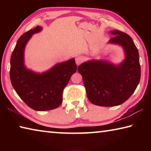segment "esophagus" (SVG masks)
<instances>
[{
  "label": "esophagus",
  "instance_id": "1",
  "mask_svg": "<svg viewBox=\"0 0 151 151\" xmlns=\"http://www.w3.org/2000/svg\"><path fill=\"white\" fill-rule=\"evenodd\" d=\"M75 61H76V64L78 66L80 65L82 63H83L85 61V57L83 56H78L76 57L75 58Z\"/></svg>",
  "mask_w": 151,
  "mask_h": 151
}]
</instances>
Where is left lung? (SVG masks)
I'll return each instance as SVG.
<instances>
[{
	"label": "left lung",
	"instance_id": "obj_1",
	"mask_svg": "<svg viewBox=\"0 0 151 151\" xmlns=\"http://www.w3.org/2000/svg\"><path fill=\"white\" fill-rule=\"evenodd\" d=\"M111 33L114 36L109 42L124 48L126 58L122 63L115 66L106 61L91 60L78 67L88 100L101 106L124 103L136 90L140 78L139 51L132 38L118 30Z\"/></svg>",
	"mask_w": 151,
	"mask_h": 151
}]
</instances>
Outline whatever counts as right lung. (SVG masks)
<instances>
[{"mask_svg":"<svg viewBox=\"0 0 151 151\" xmlns=\"http://www.w3.org/2000/svg\"><path fill=\"white\" fill-rule=\"evenodd\" d=\"M37 26L24 33L17 42L11 57L10 78L20 98L35 111L52 110L63 102V92L76 70L74 58L56 65L47 72L37 74L24 65V50L32 35L39 32Z\"/></svg>","mask_w":151,"mask_h":151,"instance_id":"obj_1","label":"right lung"}]
</instances>
